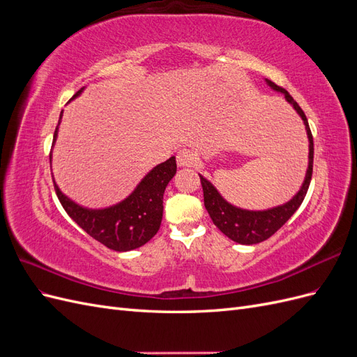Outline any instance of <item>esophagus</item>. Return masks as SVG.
I'll return each mask as SVG.
<instances>
[{
  "instance_id": "1",
  "label": "esophagus",
  "mask_w": 357,
  "mask_h": 357,
  "mask_svg": "<svg viewBox=\"0 0 357 357\" xmlns=\"http://www.w3.org/2000/svg\"><path fill=\"white\" fill-rule=\"evenodd\" d=\"M195 160H197L195 152H192V150H189V149H183L177 153V165L181 168L192 167L193 164H195Z\"/></svg>"
}]
</instances>
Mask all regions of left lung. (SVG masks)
<instances>
[{
  "label": "left lung",
  "mask_w": 357,
  "mask_h": 357,
  "mask_svg": "<svg viewBox=\"0 0 357 357\" xmlns=\"http://www.w3.org/2000/svg\"><path fill=\"white\" fill-rule=\"evenodd\" d=\"M265 82L273 91L284 95V100L291 105V109L298 113V116L302 119V122H304L305 126V132L308 138V167L299 190L287 202L275 205V207L266 210H247L236 207V205L226 201L222 197V193L218 190V188H215L208 178H205L199 174L204 190V205L205 208H207L213 223L218 226L228 238L245 245L265 241L274 232L282 228L291 215L295 214V211L299 208V205L307 195L312 174V158H314V144H312V135L304 112H302L298 102L291 98L286 89L280 88V86H277L274 82L268 79H265Z\"/></svg>",
  "instance_id": "1"
}]
</instances>
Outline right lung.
Masks as SVG:
<instances>
[{
	"label": "right lung",
	"mask_w": 357,
	"mask_h": 357,
	"mask_svg": "<svg viewBox=\"0 0 357 357\" xmlns=\"http://www.w3.org/2000/svg\"><path fill=\"white\" fill-rule=\"evenodd\" d=\"M83 91L84 88L75 93L68 102L80 96ZM62 113L63 112L59 114V122L53 134L52 147L56 143ZM176 156H171L150 169L126 198L104 208L84 207L67 197L55 180H53V185H55L56 195L63 210L84 232H88L92 238L112 250L129 252L144 245L159 231L162 214H164V192L171 178L176 176Z\"/></svg>",
	"instance_id": "right-lung-1"
}]
</instances>
